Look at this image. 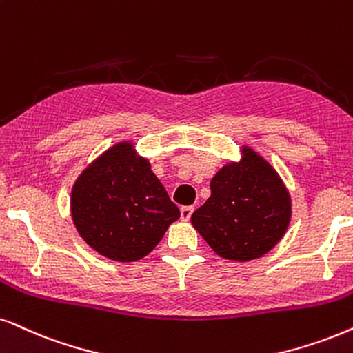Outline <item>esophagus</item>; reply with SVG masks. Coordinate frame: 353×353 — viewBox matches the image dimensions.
<instances>
[{
    "instance_id": "esophagus-1",
    "label": "esophagus",
    "mask_w": 353,
    "mask_h": 353,
    "mask_svg": "<svg viewBox=\"0 0 353 353\" xmlns=\"http://www.w3.org/2000/svg\"><path fill=\"white\" fill-rule=\"evenodd\" d=\"M192 213H194V207L192 205H185V207H181V218L182 220H189L192 216Z\"/></svg>"
}]
</instances>
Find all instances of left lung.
<instances>
[{"label": "left lung", "mask_w": 353, "mask_h": 353, "mask_svg": "<svg viewBox=\"0 0 353 353\" xmlns=\"http://www.w3.org/2000/svg\"><path fill=\"white\" fill-rule=\"evenodd\" d=\"M215 174L212 195L192 225L218 256L251 261L269 252L288 228L290 195L279 174L252 150Z\"/></svg>", "instance_id": "obj_1"}]
</instances>
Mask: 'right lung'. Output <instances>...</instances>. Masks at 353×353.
Returning a JSON list of instances; mask_svg holds the SVG:
<instances>
[{
    "label": "right lung",
    "instance_id": "1",
    "mask_svg": "<svg viewBox=\"0 0 353 353\" xmlns=\"http://www.w3.org/2000/svg\"><path fill=\"white\" fill-rule=\"evenodd\" d=\"M181 212L130 143L105 151L74 182L71 216L81 238L107 259L132 262L156 248Z\"/></svg>",
    "mask_w": 353,
    "mask_h": 353
}]
</instances>
